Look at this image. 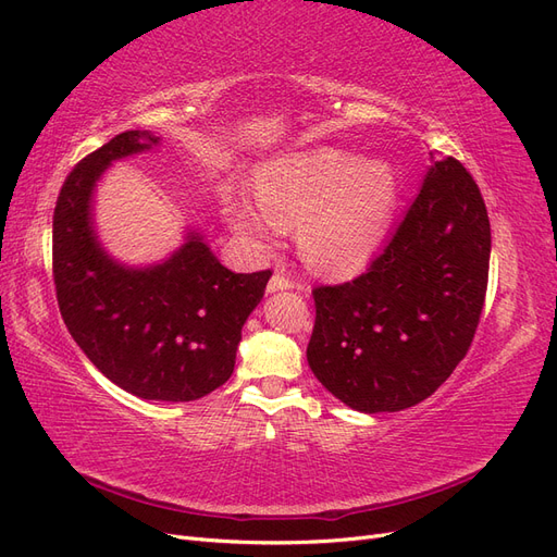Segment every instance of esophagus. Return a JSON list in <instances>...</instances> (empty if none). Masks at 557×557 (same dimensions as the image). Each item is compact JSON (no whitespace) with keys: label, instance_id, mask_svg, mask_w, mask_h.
<instances>
[{"label":"esophagus","instance_id":"1","mask_svg":"<svg viewBox=\"0 0 557 557\" xmlns=\"http://www.w3.org/2000/svg\"><path fill=\"white\" fill-rule=\"evenodd\" d=\"M293 288H301L293 278H288L285 274H274L267 283V293H278V290H293Z\"/></svg>","mask_w":557,"mask_h":557}]
</instances>
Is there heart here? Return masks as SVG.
<instances>
[{"label": "heart", "instance_id": "obj_1", "mask_svg": "<svg viewBox=\"0 0 557 557\" xmlns=\"http://www.w3.org/2000/svg\"><path fill=\"white\" fill-rule=\"evenodd\" d=\"M258 201L225 193L234 232L262 246L281 227L297 225L305 258L323 272H356L374 258L391 230L399 183L383 160H362L344 148H315L262 166Z\"/></svg>", "mask_w": 557, "mask_h": 557}]
</instances>
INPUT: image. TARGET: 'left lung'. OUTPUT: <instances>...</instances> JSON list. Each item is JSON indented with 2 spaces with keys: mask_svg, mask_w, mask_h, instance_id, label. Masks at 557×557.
Returning a JSON list of instances; mask_svg holds the SVG:
<instances>
[{
  "mask_svg": "<svg viewBox=\"0 0 557 557\" xmlns=\"http://www.w3.org/2000/svg\"><path fill=\"white\" fill-rule=\"evenodd\" d=\"M487 264L491 221L476 181L455 158L434 162L367 272L313 288L311 372L364 413L428 399L474 339Z\"/></svg>",
  "mask_w": 557,
  "mask_h": 557,
  "instance_id": "left-lung-1",
  "label": "left lung"
}]
</instances>
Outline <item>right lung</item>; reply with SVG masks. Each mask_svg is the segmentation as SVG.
<instances>
[{
  "label": "right lung",
  "mask_w": 557,
  "mask_h": 557,
  "mask_svg": "<svg viewBox=\"0 0 557 557\" xmlns=\"http://www.w3.org/2000/svg\"><path fill=\"white\" fill-rule=\"evenodd\" d=\"M153 144L148 132H123L66 176L53 213V281L66 330L109 381L141 399L193 401L232 376L272 269L234 274L195 232L156 267L107 256L90 221L95 183L113 160Z\"/></svg>",
  "instance_id": "right-lung-1"
}]
</instances>
